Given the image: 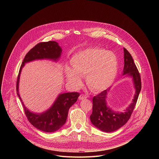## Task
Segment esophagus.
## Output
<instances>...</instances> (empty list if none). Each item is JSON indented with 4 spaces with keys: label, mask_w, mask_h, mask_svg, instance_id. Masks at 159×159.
Listing matches in <instances>:
<instances>
[{
    "label": "esophagus",
    "mask_w": 159,
    "mask_h": 159,
    "mask_svg": "<svg viewBox=\"0 0 159 159\" xmlns=\"http://www.w3.org/2000/svg\"><path fill=\"white\" fill-rule=\"evenodd\" d=\"M88 98V96L86 95H84V94H81V95H80V97H79V99H80V100H84V99H86V98Z\"/></svg>",
    "instance_id": "34e87169"
}]
</instances>
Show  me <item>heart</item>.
Masks as SVG:
<instances>
[{"mask_svg":"<svg viewBox=\"0 0 159 159\" xmlns=\"http://www.w3.org/2000/svg\"><path fill=\"white\" fill-rule=\"evenodd\" d=\"M71 68L67 69L68 82L76 87L86 76L88 88L93 91L107 89L113 83L118 71V60L113 51L102 48H88L76 53L71 59Z\"/></svg>","mask_w":159,"mask_h":159,"instance_id":"obj_1","label":"heart"}]
</instances>
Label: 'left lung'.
Masks as SVG:
<instances>
[{
    "instance_id": "left-lung-1",
    "label": "left lung",
    "mask_w": 159,
    "mask_h": 159,
    "mask_svg": "<svg viewBox=\"0 0 159 159\" xmlns=\"http://www.w3.org/2000/svg\"><path fill=\"white\" fill-rule=\"evenodd\" d=\"M124 67L122 76H124V78L129 77L132 79L135 91L132 103L124 112L114 111L108 105L107 101L111 87L93 97L92 100V113L90 116L91 122L96 128L107 133L113 132L127 123L135 108L141 89L139 73L131 54L124 48Z\"/></svg>"
}]
</instances>
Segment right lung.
Instances as JSON below:
<instances>
[{"label": "right lung", "instance_id": "right-lung-1", "mask_svg": "<svg viewBox=\"0 0 159 159\" xmlns=\"http://www.w3.org/2000/svg\"><path fill=\"white\" fill-rule=\"evenodd\" d=\"M62 52L61 47L56 42L49 41L37 44L25 55L20 67L16 83L17 95L22 102L24 110L29 121L37 129L47 133L56 132L66 124L68 110L77 101L80 93L78 92L59 93L49 108L42 113H34L24 105L20 95V75L25 64L37 60H49L56 62L61 58Z\"/></svg>", "mask_w": 159, "mask_h": 159}]
</instances>
